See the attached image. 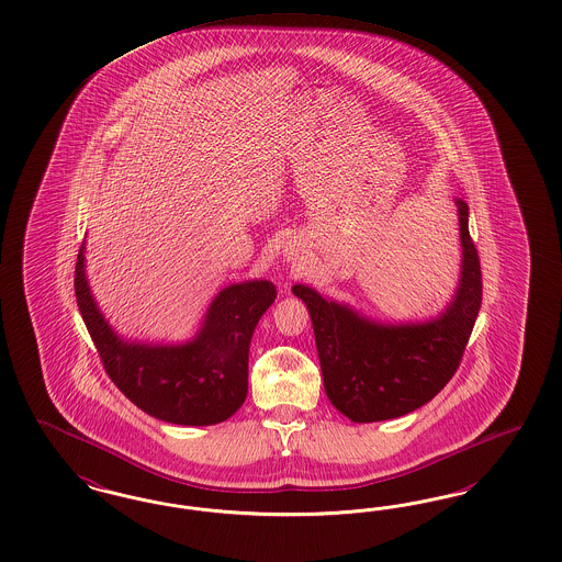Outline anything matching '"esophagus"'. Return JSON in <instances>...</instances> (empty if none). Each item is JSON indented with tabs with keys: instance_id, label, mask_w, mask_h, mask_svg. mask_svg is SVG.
<instances>
[{
	"instance_id": "obj_1",
	"label": "esophagus",
	"mask_w": 562,
	"mask_h": 562,
	"mask_svg": "<svg viewBox=\"0 0 562 562\" xmlns=\"http://www.w3.org/2000/svg\"><path fill=\"white\" fill-rule=\"evenodd\" d=\"M303 252H305V247H303L299 240H289V243H286V247H284V257H286L289 261H296V259H301V257H303Z\"/></svg>"
}]
</instances>
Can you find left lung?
I'll return each instance as SVG.
<instances>
[{
	"instance_id": "obj_1",
	"label": "left lung",
	"mask_w": 562,
	"mask_h": 562,
	"mask_svg": "<svg viewBox=\"0 0 562 562\" xmlns=\"http://www.w3.org/2000/svg\"><path fill=\"white\" fill-rule=\"evenodd\" d=\"M460 225V276L439 314L389 322L294 284L314 324L330 404L351 423H381L428 404L453 376L481 310V266L469 234V204L453 199Z\"/></svg>"
}]
</instances>
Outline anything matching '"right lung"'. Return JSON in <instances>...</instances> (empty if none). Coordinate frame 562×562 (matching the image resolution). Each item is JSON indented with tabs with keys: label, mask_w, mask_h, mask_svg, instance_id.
I'll list each match as a JSON object with an SVG mask.
<instances>
[{
	"label": "right lung",
	"mask_w": 562,
	"mask_h": 562,
	"mask_svg": "<svg viewBox=\"0 0 562 562\" xmlns=\"http://www.w3.org/2000/svg\"><path fill=\"white\" fill-rule=\"evenodd\" d=\"M276 292L263 278L234 282L213 296L194 337L146 342L121 337L100 312L88 278L86 240L75 268L77 305L109 376L139 409L181 427L220 425L245 404L250 338Z\"/></svg>",
	"instance_id": "1"
}]
</instances>
